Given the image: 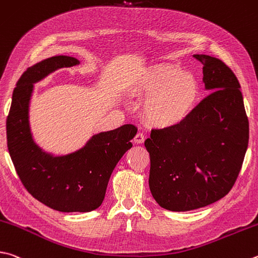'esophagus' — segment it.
<instances>
[{
	"mask_svg": "<svg viewBox=\"0 0 258 258\" xmlns=\"http://www.w3.org/2000/svg\"><path fill=\"white\" fill-rule=\"evenodd\" d=\"M144 135H143V133H138L137 135H135V138H134V143H137V144H142L143 142H144Z\"/></svg>",
	"mask_w": 258,
	"mask_h": 258,
	"instance_id": "esophagus-1",
	"label": "esophagus"
}]
</instances>
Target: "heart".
I'll list each match as a JSON object with an SVG mask.
<instances>
[{
    "instance_id": "b5f03b06",
    "label": "heart",
    "mask_w": 258,
    "mask_h": 258,
    "mask_svg": "<svg viewBox=\"0 0 258 258\" xmlns=\"http://www.w3.org/2000/svg\"><path fill=\"white\" fill-rule=\"evenodd\" d=\"M138 95L150 97L144 105V117L158 128L181 124L193 110L199 97L194 77L169 64L152 68L135 87Z\"/></svg>"
}]
</instances>
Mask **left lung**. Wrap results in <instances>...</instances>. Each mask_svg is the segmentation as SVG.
Listing matches in <instances>:
<instances>
[{"mask_svg":"<svg viewBox=\"0 0 258 258\" xmlns=\"http://www.w3.org/2000/svg\"><path fill=\"white\" fill-rule=\"evenodd\" d=\"M211 93L181 124L152 130L149 186L161 208L190 211L226 196L241 169L249 139L240 84L221 59L194 55Z\"/></svg>","mask_w":258,"mask_h":258,"instance_id":"obj_1","label":"left lung"}]
</instances>
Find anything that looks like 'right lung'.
<instances>
[{"mask_svg": "<svg viewBox=\"0 0 258 258\" xmlns=\"http://www.w3.org/2000/svg\"><path fill=\"white\" fill-rule=\"evenodd\" d=\"M71 56H53L28 68L13 90L7 118V140L16 171L26 189L48 208L59 212H90L105 199L107 185L117 162L138 132L134 125L93 135L78 151L54 157L32 139L29 101L34 83L62 68L78 65Z\"/></svg>", "mask_w": 258, "mask_h": 258, "instance_id": "right-lung-1", "label": "right lung"}]
</instances>
